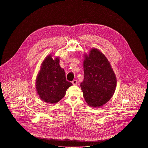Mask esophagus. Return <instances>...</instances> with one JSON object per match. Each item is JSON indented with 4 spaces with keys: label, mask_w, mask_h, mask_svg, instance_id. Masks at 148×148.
I'll return each mask as SVG.
<instances>
[{
    "label": "esophagus",
    "mask_w": 148,
    "mask_h": 148,
    "mask_svg": "<svg viewBox=\"0 0 148 148\" xmlns=\"http://www.w3.org/2000/svg\"><path fill=\"white\" fill-rule=\"evenodd\" d=\"M72 83L73 85H77V81L76 80H74L72 81Z\"/></svg>",
    "instance_id": "1"
}]
</instances>
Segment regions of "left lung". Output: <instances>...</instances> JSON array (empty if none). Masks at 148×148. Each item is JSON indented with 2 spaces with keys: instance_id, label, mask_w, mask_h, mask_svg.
<instances>
[{
  "instance_id": "obj_1",
  "label": "left lung",
  "mask_w": 148,
  "mask_h": 148,
  "mask_svg": "<svg viewBox=\"0 0 148 148\" xmlns=\"http://www.w3.org/2000/svg\"><path fill=\"white\" fill-rule=\"evenodd\" d=\"M84 80L80 87L83 97L91 107H100L111 98L116 86V77L105 55L97 48L84 54Z\"/></svg>"
}]
</instances>
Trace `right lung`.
<instances>
[{"label": "right lung", "mask_w": 148, "mask_h": 148, "mask_svg": "<svg viewBox=\"0 0 148 148\" xmlns=\"http://www.w3.org/2000/svg\"><path fill=\"white\" fill-rule=\"evenodd\" d=\"M59 58L53 59L51 54L47 56L36 80V89L40 98L50 104L57 103L63 98L67 89L72 85L66 80L64 70L59 64Z\"/></svg>", "instance_id": "obj_1"}]
</instances>
